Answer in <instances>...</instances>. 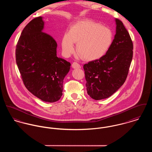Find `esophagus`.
Listing matches in <instances>:
<instances>
[{
    "label": "esophagus",
    "instance_id": "esophagus-1",
    "mask_svg": "<svg viewBox=\"0 0 152 152\" xmlns=\"http://www.w3.org/2000/svg\"><path fill=\"white\" fill-rule=\"evenodd\" d=\"M72 67L73 69H80L81 68V66L80 64H78L77 62H74L72 64Z\"/></svg>",
    "mask_w": 152,
    "mask_h": 152
}]
</instances>
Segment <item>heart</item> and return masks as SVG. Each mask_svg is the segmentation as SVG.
Wrapping results in <instances>:
<instances>
[{
    "label": "heart",
    "instance_id": "obj_1",
    "mask_svg": "<svg viewBox=\"0 0 152 152\" xmlns=\"http://www.w3.org/2000/svg\"><path fill=\"white\" fill-rule=\"evenodd\" d=\"M113 36L110 29L89 20H81L75 23L64 35L61 42L64 53L69 56L75 50L88 61L102 58L109 50Z\"/></svg>",
    "mask_w": 152,
    "mask_h": 152
}]
</instances>
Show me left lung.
Segmentation results:
<instances>
[{"mask_svg":"<svg viewBox=\"0 0 152 152\" xmlns=\"http://www.w3.org/2000/svg\"><path fill=\"white\" fill-rule=\"evenodd\" d=\"M115 22L116 34L108 52L83 65L87 93L95 100L111 96L124 84L132 61V39L123 22Z\"/></svg>","mask_w":152,"mask_h":152,"instance_id":"1","label":"left lung"}]
</instances>
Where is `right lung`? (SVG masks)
Wrapping results in <instances>:
<instances>
[{
	"label": "right lung",
	"mask_w": 152,
	"mask_h": 152,
	"mask_svg": "<svg viewBox=\"0 0 152 152\" xmlns=\"http://www.w3.org/2000/svg\"><path fill=\"white\" fill-rule=\"evenodd\" d=\"M42 17L32 20L23 30L16 45V63L23 83L34 96L55 102L63 94V83L71 64L57 56V43L42 31Z\"/></svg>",
	"instance_id": "1"
}]
</instances>
